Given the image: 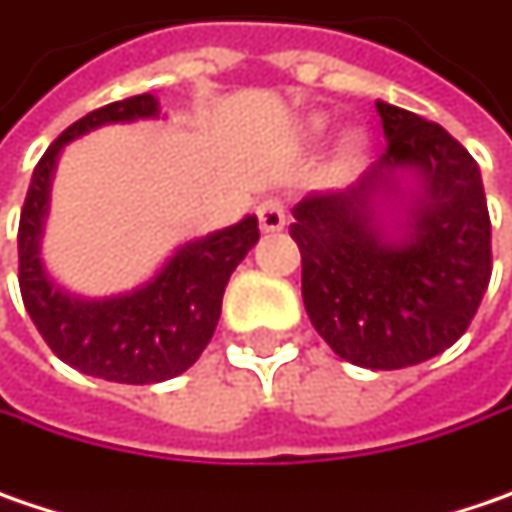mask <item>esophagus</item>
I'll list each match as a JSON object with an SVG mask.
<instances>
[{
    "label": "esophagus",
    "instance_id": "1",
    "mask_svg": "<svg viewBox=\"0 0 512 512\" xmlns=\"http://www.w3.org/2000/svg\"><path fill=\"white\" fill-rule=\"evenodd\" d=\"M256 215H259V227L262 233H279L285 227V206L276 198H265V201L256 206Z\"/></svg>",
    "mask_w": 512,
    "mask_h": 512
}]
</instances>
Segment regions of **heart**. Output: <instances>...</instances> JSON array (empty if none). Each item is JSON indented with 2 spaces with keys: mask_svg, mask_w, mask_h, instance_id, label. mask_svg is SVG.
Here are the masks:
<instances>
[{
  "mask_svg": "<svg viewBox=\"0 0 512 512\" xmlns=\"http://www.w3.org/2000/svg\"><path fill=\"white\" fill-rule=\"evenodd\" d=\"M314 130H323V119H314ZM361 154H364V139L349 133L347 139H344V145H341V160H344V165H352L358 163Z\"/></svg>",
  "mask_w": 512,
  "mask_h": 512,
  "instance_id": "heart-1",
  "label": "heart"
}]
</instances>
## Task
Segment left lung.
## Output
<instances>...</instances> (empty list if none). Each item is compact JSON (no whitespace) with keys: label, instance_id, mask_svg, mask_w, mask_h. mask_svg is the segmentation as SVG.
Returning a JSON list of instances; mask_svg holds the SVG:
<instances>
[{"label":"left lung","instance_id":"1","mask_svg":"<svg viewBox=\"0 0 512 512\" xmlns=\"http://www.w3.org/2000/svg\"><path fill=\"white\" fill-rule=\"evenodd\" d=\"M376 110L379 163L347 192L297 203L291 238L317 335L355 367L402 370L469 329L493 276V233L481 168L455 136L384 101ZM384 211L399 228L383 230Z\"/></svg>","mask_w":512,"mask_h":512}]
</instances>
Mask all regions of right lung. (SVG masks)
Segmentation results:
<instances>
[{
    "instance_id": "add662e5",
    "label": "right lung",
    "mask_w": 512,
    "mask_h": 512,
    "mask_svg": "<svg viewBox=\"0 0 512 512\" xmlns=\"http://www.w3.org/2000/svg\"><path fill=\"white\" fill-rule=\"evenodd\" d=\"M160 101L145 92L98 107L63 130L34 168L19 215V291L37 332L69 367L119 384H154L186 373L209 344L230 274L259 241L256 215L186 241L145 285L84 300L63 291L40 262L49 189L66 142L116 122L157 119Z\"/></svg>"
}]
</instances>
